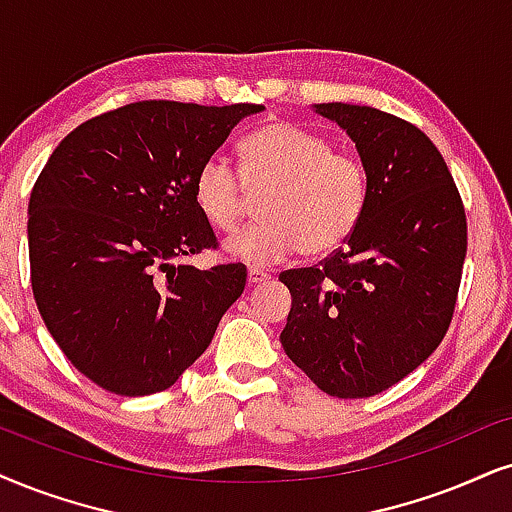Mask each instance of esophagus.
I'll list each match as a JSON object with an SVG mask.
<instances>
[{
  "instance_id": "1",
  "label": "esophagus",
  "mask_w": 512,
  "mask_h": 512,
  "mask_svg": "<svg viewBox=\"0 0 512 512\" xmlns=\"http://www.w3.org/2000/svg\"><path fill=\"white\" fill-rule=\"evenodd\" d=\"M269 274L264 269H260V267H250L248 269V283L250 286H257V283H264V281H269Z\"/></svg>"
}]
</instances>
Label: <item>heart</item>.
I'll list each match as a JSON object with an SVG mask.
<instances>
[{
  "label": "heart",
  "mask_w": 512,
  "mask_h": 512,
  "mask_svg": "<svg viewBox=\"0 0 512 512\" xmlns=\"http://www.w3.org/2000/svg\"><path fill=\"white\" fill-rule=\"evenodd\" d=\"M241 179L222 158H208L193 179V203L219 234L243 217L245 191L257 196L262 222L229 238L234 260L278 264L295 252L328 255L354 234L368 205L371 181L357 155L333 151L331 141L290 122H264L245 134Z\"/></svg>",
  "instance_id": "b5f03b06"
}]
</instances>
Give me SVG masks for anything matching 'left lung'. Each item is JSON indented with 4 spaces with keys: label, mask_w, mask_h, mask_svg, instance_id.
<instances>
[{
    "label": "left lung",
    "mask_w": 512,
    "mask_h": 512,
    "mask_svg": "<svg viewBox=\"0 0 512 512\" xmlns=\"http://www.w3.org/2000/svg\"><path fill=\"white\" fill-rule=\"evenodd\" d=\"M314 111L354 141L371 193L340 250L278 276L293 297L281 345L331 397H373L416 371L449 331L468 224L442 153L416 125L352 103Z\"/></svg>",
    "instance_id": "left-lung-1"
}]
</instances>
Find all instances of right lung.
I'll return each instance as SVG.
<instances>
[{
    "mask_svg": "<svg viewBox=\"0 0 512 512\" xmlns=\"http://www.w3.org/2000/svg\"><path fill=\"white\" fill-rule=\"evenodd\" d=\"M257 103L139 101L75 127L28 205L32 295L77 371L122 397L163 392L208 349L245 267L217 248L193 179Z\"/></svg>",
    "mask_w": 512,
    "mask_h": 512,
    "instance_id": "1",
    "label": "right lung"
}]
</instances>
